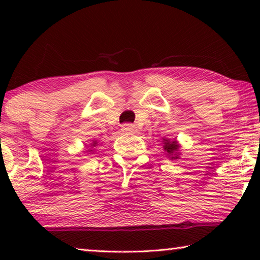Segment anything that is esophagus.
I'll return each instance as SVG.
<instances>
[{"mask_svg":"<svg viewBox=\"0 0 260 260\" xmlns=\"http://www.w3.org/2000/svg\"><path fill=\"white\" fill-rule=\"evenodd\" d=\"M122 131L127 134H134L136 131V127L133 124H123L122 125Z\"/></svg>","mask_w":260,"mask_h":260,"instance_id":"1","label":"esophagus"}]
</instances>
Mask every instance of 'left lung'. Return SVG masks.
<instances>
[{
  "label": "left lung",
  "instance_id": "1",
  "mask_svg": "<svg viewBox=\"0 0 260 260\" xmlns=\"http://www.w3.org/2000/svg\"><path fill=\"white\" fill-rule=\"evenodd\" d=\"M162 144H163V150L166 151L167 157L169 159H179L180 158V149L181 145L179 142L176 141V138L170 140V138H162Z\"/></svg>",
  "mask_w": 260,
  "mask_h": 260
}]
</instances>
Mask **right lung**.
Returning a JSON list of instances; mask_svg holds the SVG:
<instances>
[{
	"label": "right lung",
	"instance_id": "right-lung-1",
	"mask_svg": "<svg viewBox=\"0 0 260 260\" xmlns=\"http://www.w3.org/2000/svg\"><path fill=\"white\" fill-rule=\"evenodd\" d=\"M97 144H98L97 141H95V140L92 141V143H90V144L87 145V147L90 148V149H88V152H94V149H93V148L97 147Z\"/></svg>",
	"mask_w": 260,
	"mask_h": 260
}]
</instances>
